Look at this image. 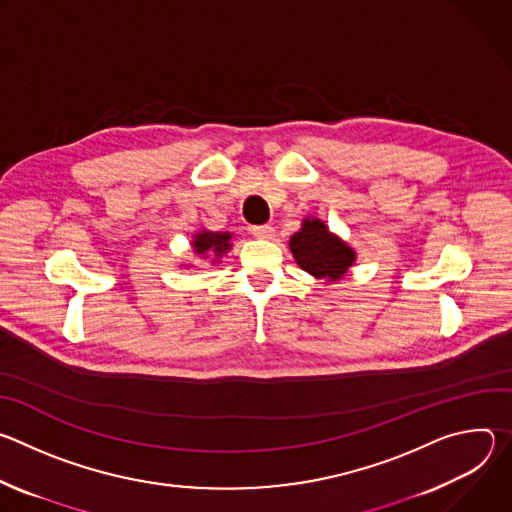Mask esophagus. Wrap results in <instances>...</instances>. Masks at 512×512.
Instances as JSON below:
<instances>
[{"label": "esophagus", "instance_id": "1", "mask_svg": "<svg viewBox=\"0 0 512 512\" xmlns=\"http://www.w3.org/2000/svg\"><path fill=\"white\" fill-rule=\"evenodd\" d=\"M251 233L257 239H273L275 237V229L271 225H255V227H251Z\"/></svg>", "mask_w": 512, "mask_h": 512}]
</instances>
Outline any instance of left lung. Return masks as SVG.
I'll return each instance as SVG.
<instances>
[{
  "label": "left lung",
  "mask_w": 512,
  "mask_h": 512,
  "mask_svg": "<svg viewBox=\"0 0 512 512\" xmlns=\"http://www.w3.org/2000/svg\"><path fill=\"white\" fill-rule=\"evenodd\" d=\"M289 249L296 263L316 279H342L356 253L340 237L332 235L320 218H304L302 229L289 239Z\"/></svg>",
  "instance_id": "8db88e82"
}]
</instances>
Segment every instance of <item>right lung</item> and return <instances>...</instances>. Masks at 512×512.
<instances>
[{"label":"right lung","mask_w":512,"mask_h":512,"mask_svg":"<svg viewBox=\"0 0 512 512\" xmlns=\"http://www.w3.org/2000/svg\"><path fill=\"white\" fill-rule=\"evenodd\" d=\"M233 235L231 233H212V231H198L192 239V247L200 257H214L212 261L216 263V259H221L225 253H229Z\"/></svg>","instance_id":"obj_1"}]
</instances>
